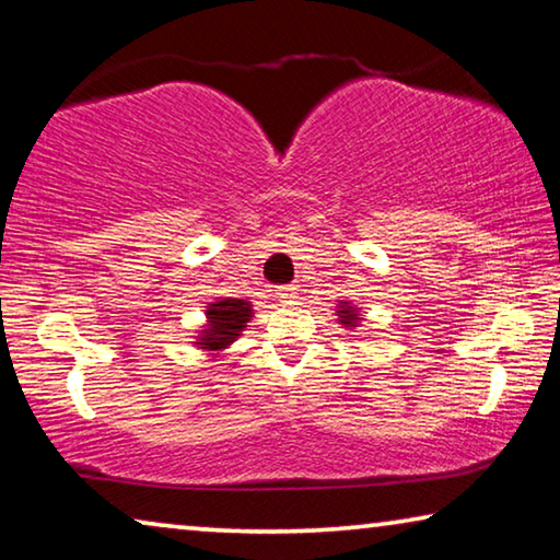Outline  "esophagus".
Listing matches in <instances>:
<instances>
[{"label":"esophagus","instance_id":"esophagus-1","mask_svg":"<svg viewBox=\"0 0 560 560\" xmlns=\"http://www.w3.org/2000/svg\"><path fill=\"white\" fill-rule=\"evenodd\" d=\"M277 296H279L281 301H287V304H291V301L299 299V289H296V287H279V289H277Z\"/></svg>","mask_w":560,"mask_h":560}]
</instances>
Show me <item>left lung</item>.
<instances>
[{"label": "left lung", "mask_w": 560, "mask_h": 560, "mask_svg": "<svg viewBox=\"0 0 560 560\" xmlns=\"http://www.w3.org/2000/svg\"><path fill=\"white\" fill-rule=\"evenodd\" d=\"M336 316H339V324L343 328H353L361 324V308L353 301H339L336 304Z\"/></svg>", "instance_id": "1"}]
</instances>
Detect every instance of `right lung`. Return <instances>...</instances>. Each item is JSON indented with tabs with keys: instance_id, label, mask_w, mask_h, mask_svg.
Listing matches in <instances>:
<instances>
[{
	"instance_id": "right-lung-1",
	"label": "right lung",
	"mask_w": 560,
	"mask_h": 560,
	"mask_svg": "<svg viewBox=\"0 0 560 560\" xmlns=\"http://www.w3.org/2000/svg\"><path fill=\"white\" fill-rule=\"evenodd\" d=\"M207 322L199 328V336L194 339V346L201 351L219 357L221 351L232 349V343L242 336L246 324L252 322L254 308L252 301L246 299H232V296H217L207 306Z\"/></svg>"
}]
</instances>
